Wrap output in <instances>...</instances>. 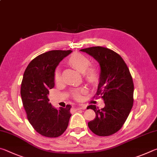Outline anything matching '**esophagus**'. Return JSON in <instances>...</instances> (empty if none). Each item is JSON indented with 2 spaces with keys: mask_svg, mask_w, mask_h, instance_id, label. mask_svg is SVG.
Masks as SVG:
<instances>
[{
  "mask_svg": "<svg viewBox=\"0 0 157 157\" xmlns=\"http://www.w3.org/2000/svg\"><path fill=\"white\" fill-rule=\"evenodd\" d=\"M79 108L81 109H85L86 108V105H79Z\"/></svg>",
  "mask_w": 157,
  "mask_h": 157,
  "instance_id": "1",
  "label": "esophagus"
}]
</instances>
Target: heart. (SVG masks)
<instances>
[{
  "label": "heart",
  "instance_id": "1",
  "mask_svg": "<svg viewBox=\"0 0 157 157\" xmlns=\"http://www.w3.org/2000/svg\"><path fill=\"white\" fill-rule=\"evenodd\" d=\"M67 62L71 67L75 69L79 73H83L84 78L87 82L91 85H97L100 82V73L97 68L90 67L91 62L88 57L81 53H75L68 58ZM55 80L57 83H59L62 80L61 74L59 71L55 73ZM86 90L84 88L74 89L71 92V95L76 100H80L82 94L86 93Z\"/></svg>",
  "mask_w": 157,
  "mask_h": 157
}]
</instances>
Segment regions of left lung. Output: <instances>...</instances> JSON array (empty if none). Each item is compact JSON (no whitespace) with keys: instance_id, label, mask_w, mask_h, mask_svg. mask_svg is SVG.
<instances>
[{"instance_id":"8db88e82","label":"left lung","mask_w":157,"mask_h":157,"mask_svg":"<svg viewBox=\"0 0 157 157\" xmlns=\"http://www.w3.org/2000/svg\"><path fill=\"white\" fill-rule=\"evenodd\" d=\"M91 55L99 63L100 79L96 96L105 102L99 109L89 105L95 118L88 123L91 132L100 136L115 134L123 127L134 102V83L129 70L120 55L107 48L95 46L80 50Z\"/></svg>"}]
</instances>
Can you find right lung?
I'll use <instances>...</instances> for the list:
<instances>
[{"mask_svg": "<svg viewBox=\"0 0 157 157\" xmlns=\"http://www.w3.org/2000/svg\"><path fill=\"white\" fill-rule=\"evenodd\" d=\"M72 50H50L34 58L23 74L21 95L27 117L33 128L46 137L55 138L67 129L71 105L59 109L49 102V90L55 86L57 66Z\"/></svg>", "mask_w": 157, "mask_h": 157, "instance_id": "obj_1", "label": "right lung"}]
</instances>
